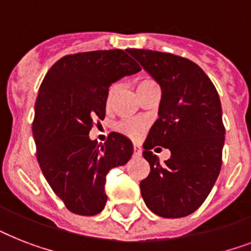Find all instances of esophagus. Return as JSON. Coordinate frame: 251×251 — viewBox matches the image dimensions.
Returning a JSON list of instances; mask_svg holds the SVG:
<instances>
[{
    "label": "esophagus",
    "instance_id": "esophagus-1",
    "mask_svg": "<svg viewBox=\"0 0 251 251\" xmlns=\"http://www.w3.org/2000/svg\"><path fill=\"white\" fill-rule=\"evenodd\" d=\"M134 155H135V156H141V155H142L141 146L134 145Z\"/></svg>",
    "mask_w": 251,
    "mask_h": 251
}]
</instances>
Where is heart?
<instances>
[{
    "mask_svg": "<svg viewBox=\"0 0 251 251\" xmlns=\"http://www.w3.org/2000/svg\"><path fill=\"white\" fill-rule=\"evenodd\" d=\"M151 84H156V82L151 78H141V79L137 82V90L139 88H143L146 86H151ZM116 91H117V84H112L109 87V90H108V94H106V104H109L112 98L116 94ZM146 127V124L141 120H122L116 125V129L122 133L124 135L129 138H138L141 137V134L143 133V130Z\"/></svg>",
    "mask_w": 251,
    "mask_h": 251,
    "instance_id": "b5f03b06",
    "label": "heart"
}]
</instances>
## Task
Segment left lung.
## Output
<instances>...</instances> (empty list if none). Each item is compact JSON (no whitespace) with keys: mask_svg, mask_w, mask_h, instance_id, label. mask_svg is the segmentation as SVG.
I'll list each match as a JSON object with an SVG mask.
<instances>
[{"mask_svg":"<svg viewBox=\"0 0 251 251\" xmlns=\"http://www.w3.org/2000/svg\"><path fill=\"white\" fill-rule=\"evenodd\" d=\"M161 87L159 118L146 139L150 175L141 181L146 206L163 218L193 214L214 187L223 164L226 127L214 83L193 61L172 53L130 49ZM161 145L171 157L160 165L151 150Z\"/></svg>","mask_w":251,"mask_h":251,"instance_id":"1","label":"left lung"}]
</instances>
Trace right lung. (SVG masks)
<instances>
[{
  "mask_svg": "<svg viewBox=\"0 0 251 251\" xmlns=\"http://www.w3.org/2000/svg\"><path fill=\"white\" fill-rule=\"evenodd\" d=\"M139 70L126 50H94L62 57L43 79L32 122L36 157L49 186L74 214L101 212L108 172L133 155L121 134L110 133L104 145L88 134L105 117L110 83Z\"/></svg>",
  "mask_w": 251,
  "mask_h": 251,
  "instance_id": "add662e5",
  "label": "right lung"
}]
</instances>
